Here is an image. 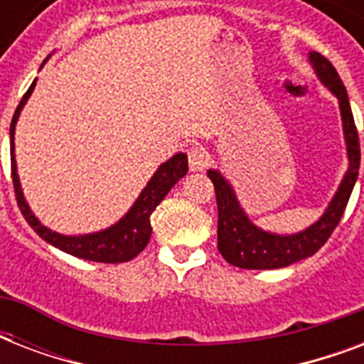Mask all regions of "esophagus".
<instances>
[{"mask_svg":"<svg viewBox=\"0 0 364 364\" xmlns=\"http://www.w3.org/2000/svg\"><path fill=\"white\" fill-rule=\"evenodd\" d=\"M211 164L210 153L200 145H193L188 149V166L193 171H204Z\"/></svg>","mask_w":364,"mask_h":364,"instance_id":"1","label":"esophagus"}]
</instances>
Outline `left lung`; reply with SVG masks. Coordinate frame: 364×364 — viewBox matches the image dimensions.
Masks as SVG:
<instances>
[{
  "label": "left lung",
  "mask_w": 364,
  "mask_h": 364,
  "mask_svg": "<svg viewBox=\"0 0 364 364\" xmlns=\"http://www.w3.org/2000/svg\"><path fill=\"white\" fill-rule=\"evenodd\" d=\"M310 62L323 85L338 98L350 168L346 171L338 191L331 200L321 219L314 223L310 228H306L299 234H291V236L266 232V230L255 227L240 208L238 198H236L230 183L217 170L208 171V177L215 187L217 210H219L217 249L228 264L238 266L243 270H274V268H283V266L293 264V262H299V260L317 253L331 238L334 228L338 227L348 200L351 196V191H353V185L357 181V176H359V164H361L359 134H357L344 82L334 70V65L323 54L310 53Z\"/></svg>",
  "instance_id": "obj_1"
}]
</instances>
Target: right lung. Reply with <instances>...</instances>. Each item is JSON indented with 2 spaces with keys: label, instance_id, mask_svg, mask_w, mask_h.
Returning <instances> with one entry per match:
<instances>
[{
  "label": "right lung",
  "instance_id": "add662e5",
  "mask_svg": "<svg viewBox=\"0 0 364 364\" xmlns=\"http://www.w3.org/2000/svg\"><path fill=\"white\" fill-rule=\"evenodd\" d=\"M33 87H36V81L31 82V87L28 88L24 98L20 100L18 107L14 111L13 121H11V176H13L16 204H18L22 215L28 221V225L45 242H48L54 247L62 249L65 253L73 255V257L94 260V262H107V264L128 262V260L141 253L149 243L151 232H153L151 213L164 200L166 194L170 193V188L181 177H185V173L188 171L187 154L177 153L168 162L160 164L159 170L154 171V176L151 177V181L147 183V187L143 188L141 194L137 196L130 211L113 227L105 228L102 232L85 234V236H64V234L53 232L50 228L43 227L41 223L37 221V217L31 213V210L26 204L24 194H22V188H20L18 173H16V160H14V126H16L26 100L30 98V94L33 92Z\"/></svg>",
  "mask_w": 364,
  "mask_h": 364
}]
</instances>
